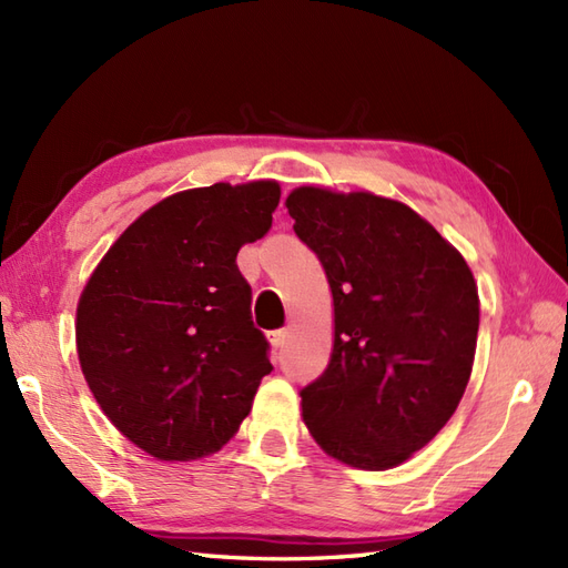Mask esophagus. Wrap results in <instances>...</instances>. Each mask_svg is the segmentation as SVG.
<instances>
[{
    "mask_svg": "<svg viewBox=\"0 0 568 568\" xmlns=\"http://www.w3.org/2000/svg\"><path fill=\"white\" fill-rule=\"evenodd\" d=\"M285 342H287V332H285V329H275V332H271V344H273L275 352H277V348H283V346H285Z\"/></svg>",
    "mask_w": 568,
    "mask_h": 568,
    "instance_id": "1",
    "label": "esophagus"
}]
</instances>
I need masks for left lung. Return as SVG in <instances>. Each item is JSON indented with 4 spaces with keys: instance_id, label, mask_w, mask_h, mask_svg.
Instances as JSON below:
<instances>
[{
    "instance_id": "left-lung-1",
    "label": "left lung",
    "mask_w": 568,
    "mask_h": 568,
    "mask_svg": "<svg viewBox=\"0 0 568 568\" xmlns=\"http://www.w3.org/2000/svg\"><path fill=\"white\" fill-rule=\"evenodd\" d=\"M293 229L332 287L334 348L300 390L312 437L356 468H390L437 437L462 400L478 336L464 256L403 202L297 187Z\"/></svg>"
}]
</instances>
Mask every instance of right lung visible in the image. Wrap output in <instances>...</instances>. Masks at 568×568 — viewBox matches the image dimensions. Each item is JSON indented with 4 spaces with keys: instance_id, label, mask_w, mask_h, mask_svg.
Wrapping results in <instances>:
<instances>
[{
    "instance_id": "add662e5",
    "label": "right lung",
    "mask_w": 568,
    "mask_h": 568,
    "mask_svg": "<svg viewBox=\"0 0 568 568\" xmlns=\"http://www.w3.org/2000/svg\"><path fill=\"white\" fill-rule=\"evenodd\" d=\"M281 187L216 183L143 212L78 305V356L112 425L163 462L214 454L273 371L236 253L268 234Z\"/></svg>"
}]
</instances>
